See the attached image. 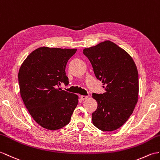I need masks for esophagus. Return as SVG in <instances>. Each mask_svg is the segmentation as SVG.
<instances>
[{"label":"esophagus","instance_id":"1","mask_svg":"<svg viewBox=\"0 0 160 160\" xmlns=\"http://www.w3.org/2000/svg\"><path fill=\"white\" fill-rule=\"evenodd\" d=\"M80 99H81L84 100V99H87V98H88V96H87V95H80Z\"/></svg>","mask_w":160,"mask_h":160}]
</instances>
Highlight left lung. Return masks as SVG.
Returning <instances> with one entry per match:
<instances>
[{
  "instance_id": "1",
  "label": "left lung",
  "mask_w": 160,
  "mask_h": 160,
  "mask_svg": "<svg viewBox=\"0 0 160 160\" xmlns=\"http://www.w3.org/2000/svg\"><path fill=\"white\" fill-rule=\"evenodd\" d=\"M96 78L105 92L92 93L98 108L92 114V123L102 131L118 129L131 116L138 102V72L132 57L109 40L84 48Z\"/></svg>"
}]
</instances>
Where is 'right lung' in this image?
Instances as JSON below:
<instances>
[{
	"instance_id": "add662e5",
	"label": "right lung",
	"mask_w": 160,
	"mask_h": 160,
	"mask_svg": "<svg viewBox=\"0 0 160 160\" xmlns=\"http://www.w3.org/2000/svg\"><path fill=\"white\" fill-rule=\"evenodd\" d=\"M77 49L40 47L22 62L18 72L21 98L36 122L49 130L68 125L78 103V96L63 91L68 84L65 68Z\"/></svg>"
}]
</instances>
